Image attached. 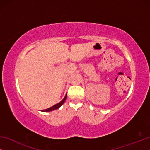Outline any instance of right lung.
<instances>
[{
  "label": "right lung",
  "mask_w": 150,
  "mask_h": 150,
  "mask_svg": "<svg viewBox=\"0 0 150 150\" xmlns=\"http://www.w3.org/2000/svg\"><path fill=\"white\" fill-rule=\"evenodd\" d=\"M66 98H67V94H66V95H65V96L64 97V98H63V99L62 101H61L60 103L56 104V105H54L53 106H52V107L48 108H47V109H45V110H42V111H43V112H49V111L54 110H55V109L59 108L60 107V106H62L63 104L64 103V102H65V100H66Z\"/></svg>",
  "instance_id": "right-lung-1"
}]
</instances>
